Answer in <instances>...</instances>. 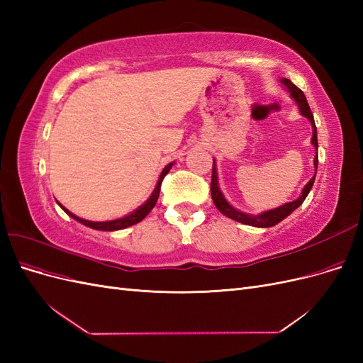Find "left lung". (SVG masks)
<instances>
[{
    "label": "left lung",
    "mask_w": 363,
    "mask_h": 363,
    "mask_svg": "<svg viewBox=\"0 0 363 363\" xmlns=\"http://www.w3.org/2000/svg\"><path fill=\"white\" fill-rule=\"evenodd\" d=\"M281 83L286 86V89L291 92V96L294 98L295 103L298 104L300 113L303 116H306L307 119H309L311 124H312V128H313L312 144L316 148V156H315V160H313L315 175H316V169H318V136H316V125H315V121H313V115L311 112V107H309V104H307V100H306L303 91H300L298 87H296L289 79H281ZM315 175L309 180V183L304 186V189H303V192L300 195V199H296L295 201L283 204V206H280L277 208H272V211L263 212L260 215H248V213L236 211V208L233 206H230L227 203V200L224 199V195H223L221 191H219V186H218V174H216V167H215V160H213L211 194H212V200H213L218 211L221 212L223 215H225L227 218H232V219H235V221H238V223H242V224L252 225V227H272V225L279 224L280 221H283V219L286 218V216H289L296 207H300L303 204V201L306 200V196L309 195V192L312 189L313 182H315Z\"/></svg>",
    "instance_id": "1"
}]
</instances>
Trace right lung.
I'll list each match as a JSON object with an SVG mask.
<instances>
[{
    "mask_svg": "<svg viewBox=\"0 0 363 363\" xmlns=\"http://www.w3.org/2000/svg\"><path fill=\"white\" fill-rule=\"evenodd\" d=\"M172 168V163H168L167 167L163 168V171H162V174H160V177H159V182H157V184H156V188H155V191H152V194H151V196L150 199L142 204L140 207H138L135 212H131L130 215H127V216H123V218H119V219H113V221H104V223H95V221H87V219H83V218H79V216H75L74 213H71L68 208H65L60 203H59V206L63 208L65 212H67L71 218H74L75 221H79V223H82L83 225H86V227H91V228H95V230H103V232H115V230H123V228H125V227H130V225H135V224H138V223H140L142 219H144L151 211H152V207L156 206V203H157V199H159V194H160V186H162V180H163V177L164 175H167L168 172H169V169Z\"/></svg>",
    "mask_w": 363,
    "mask_h": 363,
    "instance_id": "1",
    "label": "right lung"
}]
</instances>
